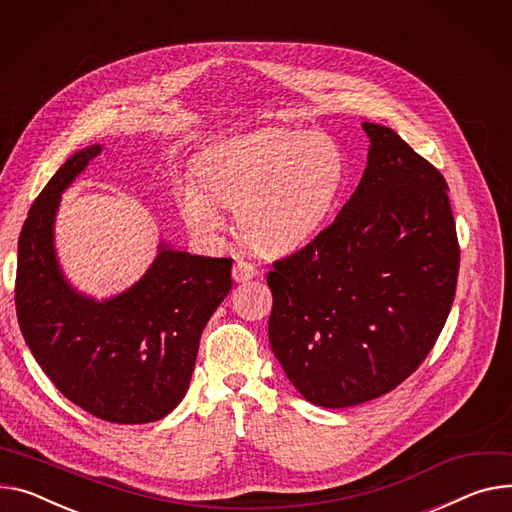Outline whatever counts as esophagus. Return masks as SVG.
Wrapping results in <instances>:
<instances>
[{
    "instance_id": "1",
    "label": "esophagus",
    "mask_w": 512,
    "mask_h": 512,
    "mask_svg": "<svg viewBox=\"0 0 512 512\" xmlns=\"http://www.w3.org/2000/svg\"><path fill=\"white\" fill-rule=\"evenodd\" d=\"M257 276V269L255 265H251L249 261H243V259H236L234 261V267H232V280L236 284L241 282H247V280H253Z\"/></svg>"
}]
</instances>
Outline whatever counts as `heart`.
I'll return each instance as SVG.
<instances>
[{"label":"heart","mask_w":512,"mask_h":512,"mask_svg":"<svg viewBox=\"0 0 512 512\" xmlns=\"http://www.w3.org/2000/svg\"><path fill=\"white\" fill-rule=\"evenodd\" d=\"M348 175V156L331 135L261 129L203 154L197 185H181L177 206L193 234L216 238L224 230L218 208H226L234 212L236 232L249 247L286 255L327 226Z\"/></svg>","instance_id":"obj_1"}]
</instances>
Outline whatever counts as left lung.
<instances>
[{"instance_id": "obj_1", "label": "left lung", "mask_w": 512, "mask_h": 512, "mask_svg": "<svg viewBox=\"0 0 512 512\" xmlns=\"http://www.w3.org/2000/svg\"><path fill=\"white\" fill-rule=\"evenodd\" d=\"M364 175L333 224L267 274L269 344L294 389L339 410L422 364L457 288L449 187L385 125L362 123Z\"/></svg>"}]
</instances>
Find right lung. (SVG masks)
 I'll list each match as a JSON object with an SVG mask.
<instances>
[{"label": "right lung", "mask_w": 512, "mask_h": 512, "mask_svg": "<svg viewBox=\"0 0 512 512\" xmlns=\"http://www.w3.org/2000/svg\"><path fill=\"white\" fill-rule=\"evenodd\" d=\"M78 150L34 199L18 241L16 313L32 356L88 414L146 424L185 397L199 337L232 288V259L177 251L166 241L127 290L94 298L65 278L55 249L63 191L102 152Z\"/></svg>", "instance_id": "right-lung-1"}]
</instances>
